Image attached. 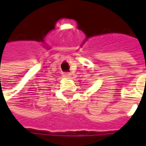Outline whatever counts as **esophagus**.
I'll return each instance as SVG.
<instances>
[{
	"label": "esophagus",
	"instance_id": "esophagus-1",
	"mask_svg": "<svg viewBox=\"0 0 146 146\" xmlns=\"http://www.w3.org/2000/svg\"><path fill=\"white\" fill-rule=\"evenodd\" d=\"M65 76H67V77H70V76H71V74H70V73H65Z\"/></svg>",
	"mask_w": 146,
	"mask_h": 146
}]
</instances>
